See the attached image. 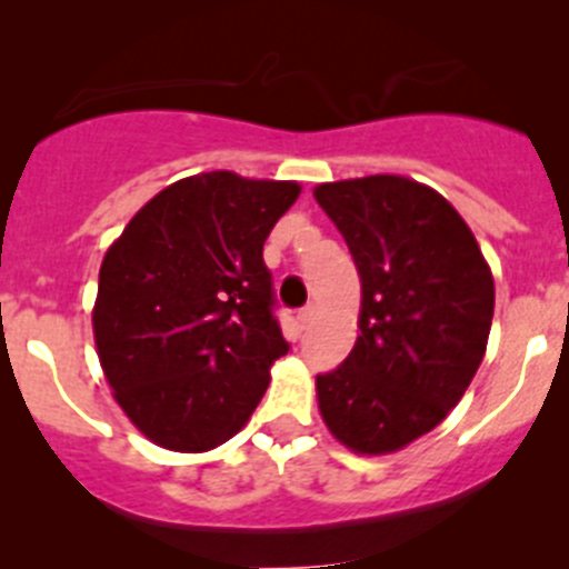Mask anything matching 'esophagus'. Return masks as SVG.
Instances as JSON below:
<instances>
[{
	"label": "esophagus",
	"instance_id": "obj_1",
	"mask_svg": "<svg viewBox=\"0 0 569 569\" xmlns=\"http://www.w3.org/2000/svg\"><path fill=\"white\" fill-rule=\"evenodd\" d=\"M315 317H317V309H315V306H306V309H302L300 315H297V320H300V326H302V328H309L311 322H315Z\"/></svg>",
	"mask_w": 569,
	"mask_h": 569
}]
</instances>
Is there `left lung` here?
Returning a JSON list of instances; mask_svg holds the SVG:
<instances>
[{
    "label": "left lung",
    "mask_w": 569,
    "mask_h": 569,
    "mask_svg": "<svg viewBox=\"0 0 569 569\" xmlns=\"http://www.w3.org/2000/svg\"><path fill=\"white\" fill-rule=\"evenodd\" d=\"M362 280L353 350L317 376L333 438L359 455L396 452L438 427L486 353L493 278L440 193L405 177L345 179L315 188Z\"/></svg>",
    "instance_id": "obj_1"
}]
</instances>
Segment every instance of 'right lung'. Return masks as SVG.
<instances>
[{
    "instance_id": "right-lung-1",
    "label": "right lung",
    "mask_w": 569,
    "mask_h": 569,
    "mask_svg": "<svg viewBox=\"0 0 569 569\" xmlns=\"http://www.w3.org/2000/svg\"><path fill=\"white\" fill-rule=\"evenodd\" d=\"M297 182L230 171L153 196L100 267L92 326L106 381L137 429L173 452L230 440L289 353L263 241Z\"/></svg>"
}]
</instances>
